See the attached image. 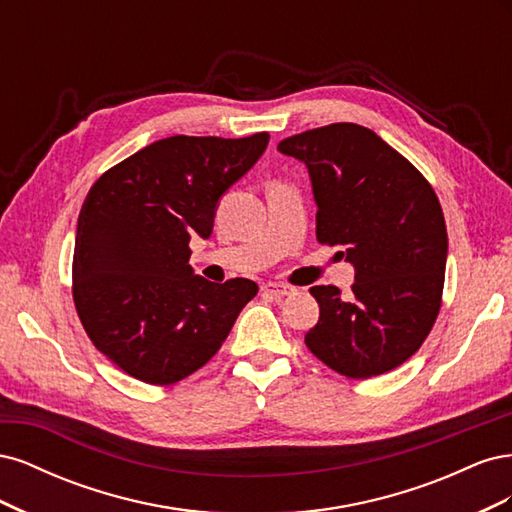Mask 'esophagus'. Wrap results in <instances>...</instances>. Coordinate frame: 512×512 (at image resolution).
<instances>
[{"instance_id": "1", "label": "esophagus", "mask_w": 512, "mask_h": 512, "mask_svg": "<svg viewBox=\"0 0 512 512\" xmlns=\"http://www.w3.org/2000/svg\"><path fill=\"white\" fill-rule=\"evenodd\" d=\"M262 290L269 294H275V297H288V294H294V288L288 284H282V282H269L262 286Z\"/></svg>"}]
</instances>
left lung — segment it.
<instances>
[{
    "label": "left lung",
    "mask_w": 512,
    "mask_h": 512,
    "mask_svg": "<svg viewBox=\"0 0 512 512\" xmlns=\"http://www.w3.org/2000/svg\"><path fill=\"white\" fill-rule=\"evenodd\" d=\"M301 160L316 198V239L342 245L354 265L352 299L335 286L309 292L320 320L305 344L337 374L380 376L421 348L442 305L448 237L429 181L356 123L294 134L277 145Z\"/></svg>",
    "instance_id": "8db88e82"
}]
</instances>
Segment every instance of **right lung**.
I'll return each instance as SVG.
<instances>
[{
  "instance_id": "add662e5",
  "label": "right lung",
  "mask_w": 512,
  "mask_h": 512,
  "mask_svg": "<svg viewBox=\"0 0 512 512\" xmlns=\"http://www.w3.org/2000/svg\"><path fill=\"white\" fill-rule=\"evenodd\" d=\"M269 143L170 136L108 168L79 213L72 297L94 346L128 376L175 384L218 352L258 286L207 282L190 239H207L222 194Z\"/></svg>"
}]
</instances>
